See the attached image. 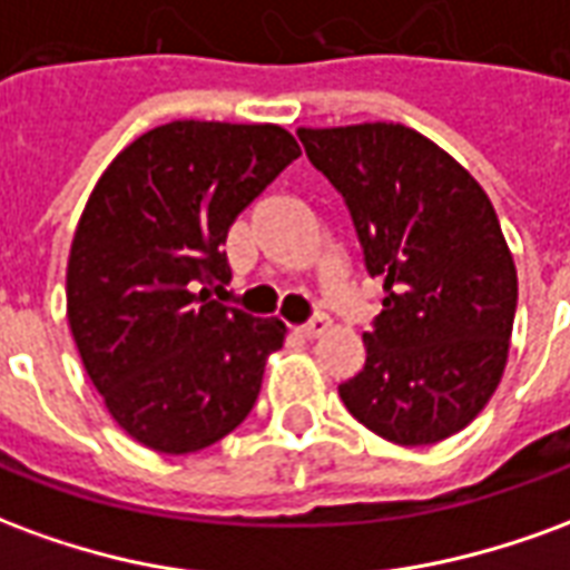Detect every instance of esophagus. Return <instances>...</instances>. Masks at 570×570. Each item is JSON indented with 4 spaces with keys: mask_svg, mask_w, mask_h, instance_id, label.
Instances as JSON below:
<instances>
[{
    "mask_svg": "<svg viewBox=\"0 0 570 570\" xmlns=\"http://www.w3.org/2000/svg\"><path fill=\"white\" fill-rule=\"evenodd\" d=\"M326 330H330V317H323V314H314L311 321H305L298 326V333L305 335V338H317V335H323Z\"/></svg>",
    "mask_w": 570,
    "mask_h": 570,
    "instance_id": "obj_1",
    "label": "esophagus"
}]
</instances>
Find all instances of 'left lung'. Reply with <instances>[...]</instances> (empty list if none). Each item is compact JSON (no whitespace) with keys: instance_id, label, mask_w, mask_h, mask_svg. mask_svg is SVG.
Segmentation results:
<instances>
[{"instance_id":"left-lung-1","label":"left lung","mask_w":570,"mask_h":570,"mask_svg":"<svg viewBox=\"0 0 570 570\" xmlns=\"http://www.w3.org/2000/svg\"><path fill=\"white\" fill-rule=\"evenodd\" d=\"M298 140L345 198L366 272L384 281L366 366L338 384L342 403L396 445L464 430L501 382L519 298L489 195L406 125L298 128Z\"/></svg>"}]
</instances>
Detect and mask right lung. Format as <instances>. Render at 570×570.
<instances>
[{
  "label": "right lung",
  "mask_w": 570,
  "mask_h": 570,
  "mask_svg": "<svg viewBox=\"0 0 570 570\" xmlns=\"http://www.w3.org/2000/svg\"><path fill=\"white\" fill-rule=\"evenodd\" d=\"M302 155L277 125L170 121L142 134L85 204L67 265V317L109 415L164 454L200 452L247 419L265 360L284 345L210 298L228 284L237 213Z\"/></svg>",
  "instance_id": "add662e5"
}]
</instances>
